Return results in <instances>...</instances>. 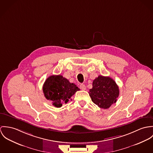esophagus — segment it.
Returning <instances> with one entry per match:
<instances>
[{
	"label": "esophagus",
	"mask_w": 153,
	"mask_h": 153,
	"mask_svg": "<svg viewBox=\"0 0 153 153\" xmlns=\"http://www.w3.org/2000/svg\"><path fill=\"white\" fill-rule=\"evenodd\" d=\"M80 88L82 90H85L86 89L85 85H83V84H81V85H80Z\"/></svg>",
	"instance_id": "esophagus-1"
}]
</instances>
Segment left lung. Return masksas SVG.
<instances>
[{
	"label": "left lung",
	"instance_id": "left-lung-1",
	"mask_svg": "<svg viewBox=\"0 0 153 153\" xmlns=\"http://www.w3.org/2000/svg\"><path fill=\"white\" fill-rule=\"evenodd\" d=\"M92 102L100 108H108L119 97V87L110 77L99 76L93 82V87L89 90Z\"/></svg>",
	"mask_w": 153,
	"mask_h": 153
}]
</instances>
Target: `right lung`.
<instances>
[{
    "instance_id": "add662e5",
    "label": "right lung",
    "mask_w": 153,
    "mask_h": 153,
    "mask_svg": "<svg viewBox=\"0 0 153 153\" xmlns=\"http://www.w3.org/2000/svg\"><path fill=\"white\" fill-rule=\"evenodd\" d=\"M79 90L80 88L76 85L70 83L62 75L49 76L43 86L45 97L56 107H60L63 104L67 103Z\"/></svg>"
}]
</instances>
